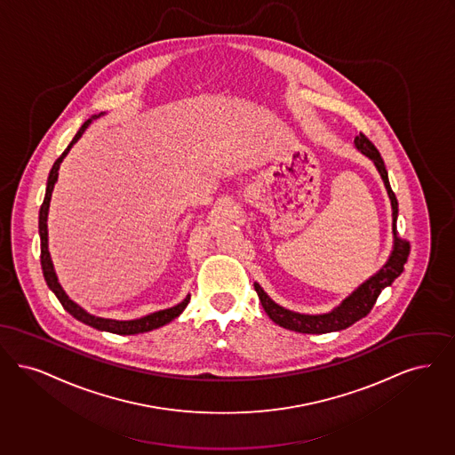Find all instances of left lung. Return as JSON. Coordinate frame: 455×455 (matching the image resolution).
<instances>
[{"label": "left lung", "mask_w": 455, "mask_h": 455, "mask_svg": "<svg viewBox=\"0 0 455 455\" xmlns=\"http://www.w3.org/2000/svg\"><path fill=\"white\" fill-rule=\"evenodd\" d=\"M355 146L358 151H362L367 158L372 159L374 164L384 180V185L387 188V194L391 198L393 205V233H395V250L389 257V261L377 272L374 277L369 278L363 282L352 296L347 297L336 309L326 315H299L294 311L283 309L282 306L275 304L270 297L263 292V289L255 283V291L261 300V306L268 317L282 328H287L291 331L297 333H309V335H321V333H330V331H339L348 326H352L358 319L367 316L374 304H376L379 294L395 282L404 270V263L410 257V241L397 236L395 231V219H397V198L391 188L389 178H387V170L384 164V159L380 153L377 151L376 146L372 140L367 138L363 132H360L355 138Z\"/></svg>", "instance_id": "8db88e82"}]
</instances>
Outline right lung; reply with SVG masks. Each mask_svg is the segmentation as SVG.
<instances>
[{
	"label": "right lung",
	"mask_w": 455,
	"mask_h": 455,
	"mask_svg": "<svg viewBox=\"0 0 455 455\" xmlns=\"http://www.w3.org/2000/svg\"><path fill=\"white\" fill-rule=\"evenodd\" d=\"M90 122H92V119L86 120V122L81 125L78 134L71 140V144L64 149V153L60 155V158L56 159V163L52 164V170H51L49 178H47L45 197H44V202H42V205H40L39 212L40 265H42V274H44V278H45L49 289L60 299L62 307H64L71 316L76 317L78 321H81V323H84V324H88V326H92V328L101 330V331L116 333V335H138V333H146V331L156 330L159 326H164V324H168L170 321H173L175 317L180 316V315L183 313V309L188 306L190 296H187V299H185L183 302H180L175 307H170V309H164V311H158V313H153V315H149V316L134 319V321H116V319H103V317L92 316V315H88L84 309H81L78 304H75L69 297L66 296V292L62 291V287H60V282H58L54 267H52V261H51V255H49V250H47V212H49V202H51L54 183L58 181V170H60V161L68 155V151L71 149V146L81 138V134H83L84 129L90 125Z\"/></svg>",
	"instance_id": "obj_1"
}]
</instances>
